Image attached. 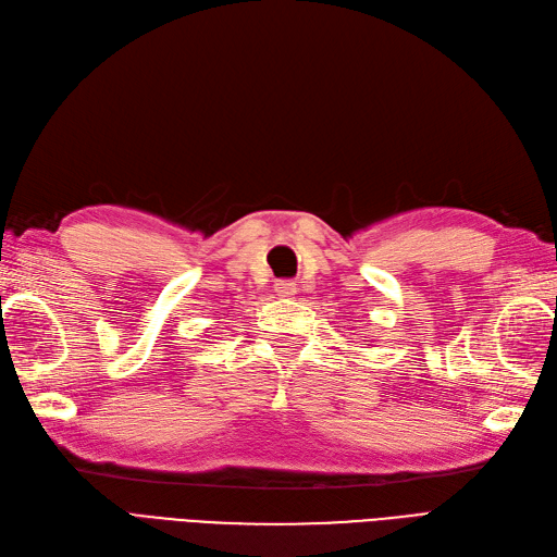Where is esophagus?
Instances as JSON below:
<instances>
[{
  "mask_svg": "<svg viewBox=\"0 0 557 557\" xmlns=\"http://www.w3.org/2000/svg\"><path fill=\"white\" fill-rule=\"evenodd\" d=\"M274 290H276L278 297H290V295L297 293V285H295L293 281H278V283L274 285Z\"/></svg>",
  "mask_w": 557,
  "mask_h": 557,
  "instance_id": "34e87169",
  "label": "esophagus"
}]
</instances>
